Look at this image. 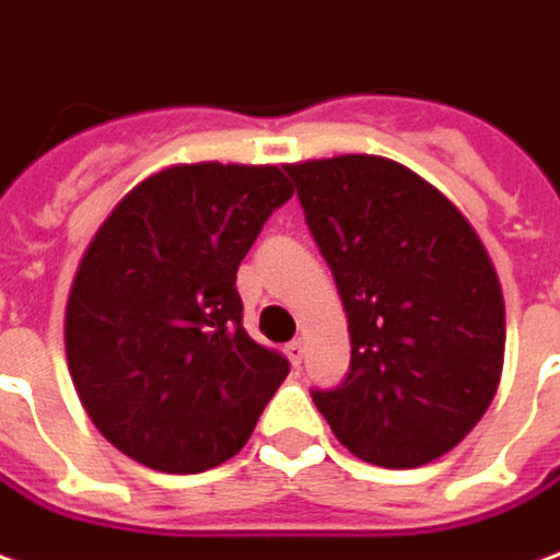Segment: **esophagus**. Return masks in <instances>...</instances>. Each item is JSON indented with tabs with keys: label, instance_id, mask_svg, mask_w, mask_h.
<instances>
[{
	"label": "esophagus",
	"instance_id": "34e87169",
	"mask_svg": "<svg viewBox=\"0 0 560 560\" xmlns=\"http://www.w3.org/2000/svg\"><path fill=\"white\" fill-rule=\"evenodd\" d=\"M287 354H289V360H292V366H302V358H305V341L302 339L289 341Z\"/></svg>",
	"mask_w": 560,
	"mask_h": 560
}]
</instances>
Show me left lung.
<instances>
[{
    "mask_svg": "<svg viewBox=\"0 0 560 560\" xmlns=\"http://www.w3.org/2000/svg\"><path fill=\"white\" fill-rule=\"evenodd\" d=\"M336 277L351 370L311 397L354 456L416 468L481 422L505 354L493 261L441 190L382 156L287 166Z\"/></svg>",
    "mask_w": 560,
    "mask_h": 560,
    "instance_id": "left-lung-1",
    "label": "left lung"
}]
</instances>
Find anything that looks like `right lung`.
Segmentation results:
<instances>
[{
    "mask_svg": "<svg viewBox=\"0 0 560 560\" xmlns=\"http://www.w3.org/2000/svg\"><path fill=\"white\" fill-rule=\"evenodd\" d=\"M292 197L277 166H172L101 224L63 341L79 400L135 463L197 475L236 456L289 360L243 329L236 268Z\"/></svg>",
    "mask_w": 560,
    "mask_h": 560,
    "instance_id": "1",
    "label": "right lung"
}]
</instances>
